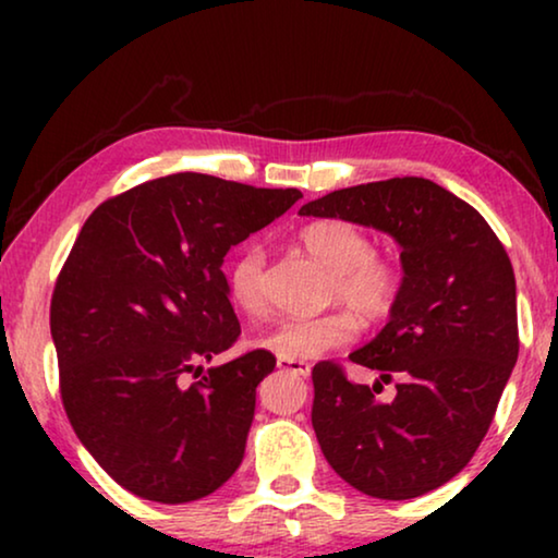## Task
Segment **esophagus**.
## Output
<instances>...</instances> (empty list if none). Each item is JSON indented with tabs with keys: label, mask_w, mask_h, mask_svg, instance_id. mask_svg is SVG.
I'll return each instance as SVG.
<instances>
[{
	"label": "esophagus",
	"mask_w": 558,
	"mask_h": 558,
	"mask_svg": "<svg viewBox=\"0 0 558 558\" xmlns=\"http://www.w3.org/2000/svg\"><path fill=\"white\" fill-rule=\"evenodd\" d=\"M277 368L279 371H287V373H294V376H300V378H307L310 376V365L307 363L287 361V357H277Z\"/></svg>",
	"instance_id": "esophagus-1"
}]
</instances>
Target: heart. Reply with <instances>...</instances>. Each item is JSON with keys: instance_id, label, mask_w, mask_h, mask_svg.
Returning <instances> with one entry per match:
<instances>
[{"instance_id": "b5f03b06", "label": "heart", "mask_w": 558, "mask_h": 558, "mask_svg": "<svg viewBox=\"0 0 558 558\" xmlns=\"http://www.w3.org/2000/svg\"><path fill=\"white\" fill-rule=\"evenodd\" d=\"M300 243L332 271V302L348 304L363 323H380L391 315L401 294V271L391 258L376 254L363 228L338 218L315 220L302 228ZM226 284L243 315H262L266 310L264 248L256 243L243 246L228 264ZM354 316L340 310L323 317L279 319L258 335L256 345L287 361H312L355 340L361 323Z\"/></svg>"}]
</instances>
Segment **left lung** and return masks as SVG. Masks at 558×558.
<instances>
[{
    "instance_id": "8db88e82",
    "label": "left lung",
    "mask_w": 558,
    "mask_h": 558,
    "mask_svg": "<svg viewBox=\"0 0 558 558\" xmlns=\"http://www.w3.org/2000/svg\"><path fill=\"white\" fill-rule=\"evenodd\" d=\"M300 216L384 231L401 246V294L384 330L350 361L380 371L350 384L330 361L312 368V426L330 468L371 498L437 490L472 460L518 361L515 277L487 220L424 178L355 185ZM402 380L391 402L379 384Z\"/></svg>"
}]
</instances>
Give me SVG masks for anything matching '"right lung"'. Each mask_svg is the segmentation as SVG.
Segmentation results:
<instances>
[{"label": "right lung", "instance_id": "1", "mask_svg": "<svg viewBox=\"0 0 558 558\" xmlns=\"http://www.w3.org/2000/svg\"><path fill=\"white\" fill-rule=\"evenodd\" d=\"M201 172L149 180L83 223L50 304L60 396L81 445L144 500H201L239 470L256 386L277 365L241 335L223 258L300 201Z\"/></svg>", "mask_w": 558, "mask_h": 558}]
</instances>
